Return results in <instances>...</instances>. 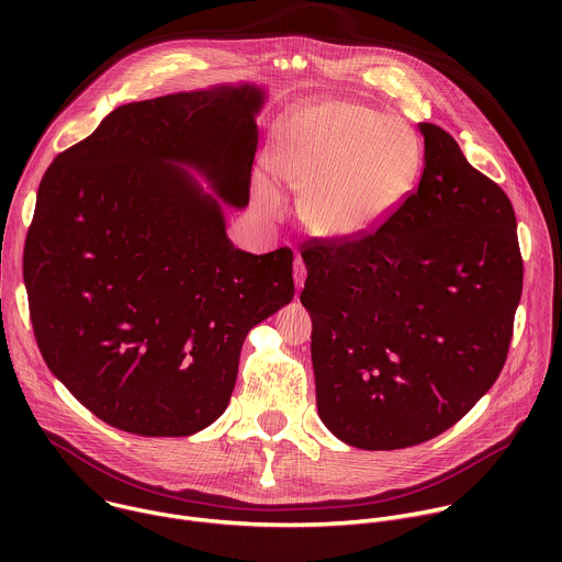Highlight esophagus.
<instances>
[{
	"label": "esophagus",
	"mask_w": 562,
	"mask_h": 562,
	"mask_svg": "<svg viewBox=\"0 0 562 562\" xmlns=\"http://www.w3.org/2000/svg\"><path fill=\"white\" fill-rule=\"evenodd\" d=\"M293 278H295V289L302 291L304 286V280H306V269H304V262L300 258H295V265H293Z\"/></svg>",
	"instance_id": "esophagus-1"
}]
</instances>
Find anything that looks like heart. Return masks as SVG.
Wrapping results in <instances>:
<instances>
[{"instance_id": "obj_1", "label": "heart", "mask_w": 562, "mask_h": 562, "mask_svg": "<svg viewBox=\"0 0 562 562\" xmlns=\"http://www.w3.org/2000/svg\"><path fill=\"white\" fill-rule=\"evenodd\" d=\"M271 169L302 193V220L334 243L375 231L412 193L420 171L416 135L397 120L347 100L311 102L276 133ZM256 198L278 211V191L260 180Z\"/></svg>"}]
</instances>
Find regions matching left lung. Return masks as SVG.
Masks as SVG:
<instances>
[{"label":"left lung","mask_w":562,"mask_h":562,"mask_svg":"<svg viewBox=\"0 0 562 562\" xmlns=\"http://www.w3.org/2000/svg\"><path fill=\"white\" fill-rule=\"evenodd\" d=\"M418 128V191L375 233L302 251L317 416L369 451L440 436L492 389L522 293L509 198L447 131Z\"/></svg>","instance_id":"left-lung-1"}]
</instances>
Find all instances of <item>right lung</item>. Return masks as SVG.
<instances>
[{
    "mask_svg": "<svg viewBox=\"0 0 562 562\" xmlns=\"http://www.w3.org/2000/svg\"><path fill=\"white\" fill-rule=\"evenodd\" d=\"M265 98L224 85L124 104L40 182L24 249L35 338L115 429L180 438L215 423L247 334L293 297L291 249L233 247L222 213L249 204Z\"/></svg>",
    "mask_w": 562,
    "mask_h": 562,
    "instance_id": "obj_1",
    "label": "right lung"
}]
</instances>
